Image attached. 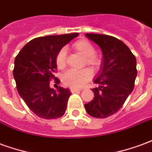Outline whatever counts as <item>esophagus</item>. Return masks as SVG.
<instances>
[{"instance_id":"34e87169","label":"esophagus","mask_w":152,"mask_h":152,"mask_svg":"<svg viewBox=\"0 0 152 152\" xmlns=\"http://www.w3.org/2000/svg\"><path fill=\"white\" fill-rule=\"evenodd\" d=\"M71 92L72 93H76V92H78V91H81V89H77V88H73V87H72L71 88Z\"/></svg>"}]
</instances>
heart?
I'll return each mask as SVG.
<instances>
[{
	"label": "heart",
	"instance_id": "1",
	"mask_svg": "<svg viewBox=\"0 0 152 152\" xmlns=\"http://www.w3.org/2000/svg\"><path fill=\"white\" fill-rule=\"evenodd\" d=\"M73 48L77 53L84 57V65L89 66L92 70L98 69L101 64V60L95 53V49L92 44L87 40H79L73 44ZM56 65L59 69H63L66 64V50L62 48L56 55ZM92 76L89 69L80 71L68 70L63 77L64 85L72 86L73 88H81L86 85Z\"/></svg>",
	"mask_w": 152,
	"mask_h": 152
}]
</instances>
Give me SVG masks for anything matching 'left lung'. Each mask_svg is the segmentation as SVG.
Instances as JSON below:
<instances>
[{
    "label": "left lung",
    "mask_w": 152,
    "mask_h": 152,
    "mask_svg": "<svg viewBox=\"0 0 152 152\" xmlns=\"http://www.w3.org/2000/svg\"><path fill=\"white\" fill-rule=\"evenodd\" d=\"M102 50L103 61L99 76L94 82V99L85 104L89 115L106 118L116 113L134 88L137 76L136 58L129 47L117 38L102 34L86 33Z\"/></svg>",
    "instance_id": "8db88e82"
}]
</instances>
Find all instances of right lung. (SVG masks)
Segmentation results:
<instances>
[{
  "mask_svg": "<svg viewBox=\"0 0 152 152\" xmlns=\"http://www.w3.org/2000/svg\"><path fill=\"white\" fill-rule=\"evenodd\" d=\"M78 33L47 36L35 38L25 45L15 60L14 77L18 92L26 105L37 116L46 120L63 116L71 93L57 86L51 89L50 82L59 80L56 72V55Z\"/></svg>",
  "mask_w": 152,
  "mask_h": 152,
  "instance_id": "obj_1",
  "label": "right lung"
}]
</instances>
